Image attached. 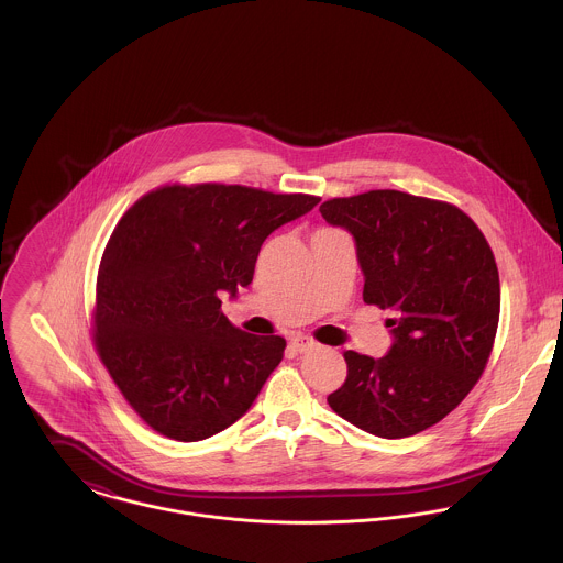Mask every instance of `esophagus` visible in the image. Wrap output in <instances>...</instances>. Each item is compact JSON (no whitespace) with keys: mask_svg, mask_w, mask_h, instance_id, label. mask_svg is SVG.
Wrapping results in <instances>:
<instances>
[{"mask_svg":"<svg viewBox=\"0 0 563 563\" xmlns=\"http://www.w3.org/2000/svg\"><path fill=\"white\" fill-rule=\"evenodd\" d=\"M290 346H292V351H297V353H310V351L317 346V342H314L312 338H308V335H295V338L290 340Z\"/></svg>","mask_w":563,"mask_h":563,"instance_id":"esophagus-1","label":"esophagus"}]
</instances>
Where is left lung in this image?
<instances>
[{
    "label": "left lung",
    "mask_w": 563,
    "mask_h": 563,
    "mask_svg": "<svg viewBox=\"0 0 563 563\" xmlns=\"http://www.w3.org/2000/svg\"><path fill=\"white\" fill-rule=\"evenodd\" d=\"M321 214L355 241L364 301L393 314L388 353L346 351V382L327 402L379 438L424 431L466 399L487 364L500 312L492 249L455 206L399 190L331 199Z\"/></svg>",
    "instance_id": "1"
}]
</instances>
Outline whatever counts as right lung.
Returning <instances> with one entry per match:
<instances>
[{
    "mask_svg": "<svg viewBox=\"0 0 563 563\" xmlns=\"http://www.w3.org/2000/svg\"><path fill=\"white\" fill-rule=\"evenodd\" d=\"M319 201L225 184L164 186L123 214L99 264L95 344L154 431L199 442L253 405L286 340L242 331L219 297L236 299L262 242Z\"/></svg>",
    "mask_w": 563,
    "mask_h": 563,
    "instance_id": "1",
    "label": "right lung"
}]
</instances>
